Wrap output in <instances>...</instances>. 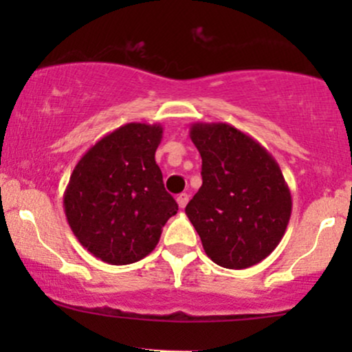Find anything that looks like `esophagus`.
Wrapping results in <instances>:
<instances>
[{"label": "esophagus", "instance_id": "esophagus-1", "mask_svg": "<svg viewBox=\"0 0 352 352\" xmlns=\"http://www.w3.org/2000/svg\"><path fill=\"white\" fill-rule=\"evenodd\" d=\"M177 204H179L180 208H185V205L188 204V195H187V193H180V195L177 197Z\"/></svg>", "mask_w": 352, "mask_h": 352}]
</instances>
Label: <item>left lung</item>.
<instances>
[{
    "label": "left lung",
    "mask_w": 352,
    "mask_h": 352,
    "mask_svg": "<svg viewBox=\"0 0 352 352\" xmlns=\"http://www.w3.org/2000/svg\"><path fill=\"white\" fill-rule=\"evenodd\" d=\"M201 187L185 207L213 263L243 270L263 261L285 235L292 192L260 142L225 122H195Z\"/></svg>",
    "instance_id": "8db88e82"
}]
</instances>
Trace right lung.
I'll return each instance as SVG.
<instances>
[{"label": "right lung", "instance_id": "1", "mask_svg": "<svg viewBox=\"0 0 352 352\" xmlns=\"http://www.w3.org/2000/svg\"><path fill=\"white\" fill-rule=\"evenodd\" d=\"M162 134L160 124H125L92 145L71 173L64 192L67 223L104 263L147 256L179 210L155 164Z\"/></svg>", "mask_w": 352, "mask_h": 352}]
</instances>
